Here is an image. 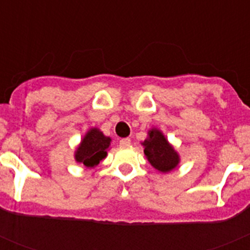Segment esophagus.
Wrapping results in <instances>:
<instances>
[{
	"instance_id": "esophagus-1",
	"label": "esophagus",
	"mask_w": 250,
	"mask_h": 250,
	"mask_svg": "<svg viewBox=\"0 0 250 250\" xmlns=\"http://www.w3.org/2000/svg\"><path fill=\"white\" fill-rule=\"evenodd\" d=\"M130 144H131V141H130L129 138H124V139H121V140H120V146L127 147Z\"/></svg>"
}]
</instances>
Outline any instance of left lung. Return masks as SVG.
Returning <instances> with one entry per match:
<instances>
[{"instance_id":"left-lung-1","label":"left lung","mask_w":250,"mask_h":250,"mask_svg":"<svg viewBox=\"0 0 250 250\" xmlns=\"http://www.w3.org/2000/svg\"><path fill=\"white\" fill-rule=\"evenodd\" d=\"M141 145L144 146V154L147 161L161 173H170L180 163L179 152L158 127H151L147 131V138Z\"/></svg>"}]
</instances>
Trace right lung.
I'll return each instance as SVG.
<instances>
[{
	"label": "right lung",
	"instance_id": "add662e5",
	"mask_svg": "<svg viewBox=\"0 0 250 250\" xmlns=\"http://www.w3.org/2000/svg\"><path fill=\"white\" fill-rule=\"evenodd\" d=\"M110 145V136L104 135V132L99 127H91L86 131L80 144L77 145L74 158L76 163L83 164L87 169H92L107 156Z\"/></svg>",
	"mask_w": 250,
	"mask_h": 250
}]
</instances>
